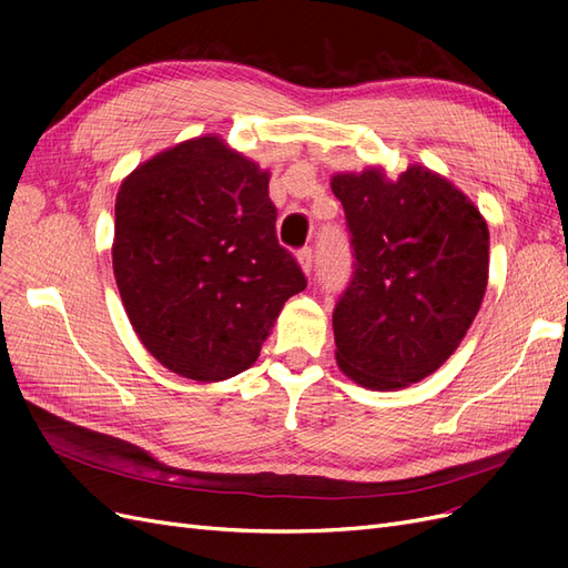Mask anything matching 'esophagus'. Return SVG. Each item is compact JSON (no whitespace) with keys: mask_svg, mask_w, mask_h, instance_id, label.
I'll return each instance as SVG.
<instances>
[{"mask_svg":"<svg viewBox=\"0 0 568 568\" xmlns=\"http://www.w3.org/2000/svg\"><path fill=\"white\" fill-rule=\"evenodd\" d=\"M296 257H298L301 270H303L305 274H311L313 267H315V253H313V248H301Z\"/></svg>","mask_w":568,"mask_h":568,"instance_id":"esophagus-1","label":"esophagus"}]
</instances>
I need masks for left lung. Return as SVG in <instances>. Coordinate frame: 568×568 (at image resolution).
Listing matches in <instances>:
<instances>
[{"mask_svg": "<svg viewBox=\"0 0 568 568\" xmlns=\"http://www.w3.org/2000/svg\"><path fill=\"white\" fill-rule=\"evenodd\" d=\"M332 192L353 234L355 272L334 311L336 365L355 384L395 390L448 359L488 286L490 234L450 180L409 165L336 173Z\"/></svg>", "mask_w": 568, "mask_h": 568, "instance_id": "8db88e82", "label": "left lung"}]
</instances>
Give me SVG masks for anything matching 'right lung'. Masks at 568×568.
I'll list each match as a JSON object with an SVG mask.
<instances>
[{"instance_id": "right-lung-1", "label": "right lung", "mask_w": 568, "mask_h": 568, "mask_svg": "<svg viewBox=\"0 0 568 568\" xmlns=\"http://www.w3.org/2000/svg\"><path fill=\"white\" fill-rule=\"evenodd\" d=\"M270 173L217 134L180 142L123 180L113 274L134 334L194 382L248 369L305 277L280 246Z\"/></svg>"}]
</instances>
